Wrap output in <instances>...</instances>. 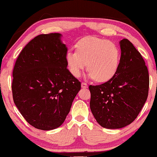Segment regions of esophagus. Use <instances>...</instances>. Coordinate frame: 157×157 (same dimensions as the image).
<instances>
[{"label": "esophagus", "mask_w": 157, "mask_h": 157, "mask_svg": "<svg viewBox=\"0 0 157 157\" xmlns=\"http://www.w3.org/2000/svg\"><path fill=\"white\" fill-rule=\"evenodd\" d=\"M81 88H88V85L86 83H81Z\"/></svg>", "instance_id": "obj_1"}]
</instances>
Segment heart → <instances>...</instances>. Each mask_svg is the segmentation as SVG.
I'll return each instance as SVG.
<instances>
[{"label":"heart","instance_id":"heart-1","mask_svg":"<svg viewBox=\"0 0 157 157\" xmlns=\"http://www.w3.org/2000/svg\"><path fill=\"white\" fill-rule=\"evenodd\" d=\"M76 50L69 49L66 62L71 74L79 77L86 67L88 77L98 82H105L117 73L120 52L115 43L107 40L88 37L79 40Z\"/></svg>","mask_w":157,"mask_h":157}]
</instances>
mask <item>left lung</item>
Returning a JSON list of instances; mask_svg holds the SVG:
<instances>
[{"instance_id":"left-lung-1","label":"left lung","mask_w":157,"mask_h":157,"mask_svg":"<svg viewBox=\"0 0 157 157\" xmlns=\"http://www.w3.org/2000/svg\"><path fill=\"white\" fill-rule=\"evenodd\" d=\"M119 68L107 82L89 86L90 108L100 125L120 129L131 124L147 99L149 72L142 55L128 39L120 42Z\"/></svg>"}]
</instances>
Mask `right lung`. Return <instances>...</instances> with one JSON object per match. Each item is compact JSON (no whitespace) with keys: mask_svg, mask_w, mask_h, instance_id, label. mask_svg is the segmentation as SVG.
I'll list each match as a JSON object with an SVG mask.
<instances>
[{"mask_svg":"<svg viewBox=\"0 0 157 157\" xmlns=\"http://www.w3.org/2000/svg\"><path fill=\"white\" fill-rule=\"evenodd\" d=\"M59 33L40 35L20 52L13 71L15 105L34 128H59L69 114L81 82L67 69V47Z\"/></svg>","mask_w":157,"mask_h":157,"instance_id":"right-lung-1","label":"right lung"}]
</instances>
